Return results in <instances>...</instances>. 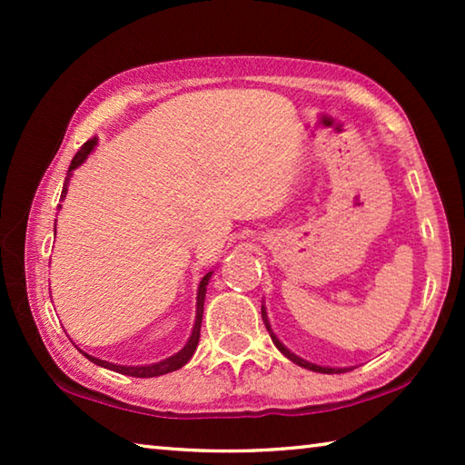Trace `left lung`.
<instances>
[{"instance_id": "8db88e82", "label": "left lung", "mask_w": 465, "mask_h": 465, "mask_svg": "<svg viewBox=\"0 0 465 465\" xmlns=\"http://www.w3.org/2000/svg\"><path fill=\"white\" fill-rule=\"evenodd\" d=\"M262 320H264V326H266V330H269V334H271V338H272L274 346H277V349L282 352V355H285L287 359L293 361V363H297L299 367H305V369H310V371H318V373H344V371H346V369H330V367H320V365H313V363H308V361L299 359V357H297V355H293V352H291L289 349H285V346H282V342L279 341V338L272 334L271 324H269V318H266V312H264V310H262Z\"/></svg>"}]
</instances>
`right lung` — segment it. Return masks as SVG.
I'll list each match as a JSON object with an SVG mask.
<instances>
[{"label": "right lung", "instance_id": "1", "mask_svg": "<svg viewBox=\"0 0 465 465\" xmlns=\"http://www.w3.org/2000/svg\"><path fill=\"white\" fill-rule=\"evenodd\" d=\"M94 145H96V139H90L85 141V143L80 147V152H77L74 155L72 160V166H69V172L75 170L80 163L85 160V157L90 155V152L94 149ZM72 176V174H69ZM69 176L65 178V184H63V191H61V201L65 199L67 194V186H69ZM211 274H213V271L207 272L201 281L199 285V293H196V320H194V328H193V334L191 338H188L186 346L180 352H176L174 357H170L166 361H160V363H153V365H145V367H123V365H114V363H108V361H102V359H96V357H88L92 363H96L100 367L104 369H110V371H116V373H123V375H131V377H157V375H163V373H170V371H176V369H180L183 365H186L188 361H191V357L194 355L196 351V344H199V338H201V322H203V303H204V293H207V285H209V279Z\"/></svg>", "mask_w": 465, "mask_h": 465}]
</instances>
